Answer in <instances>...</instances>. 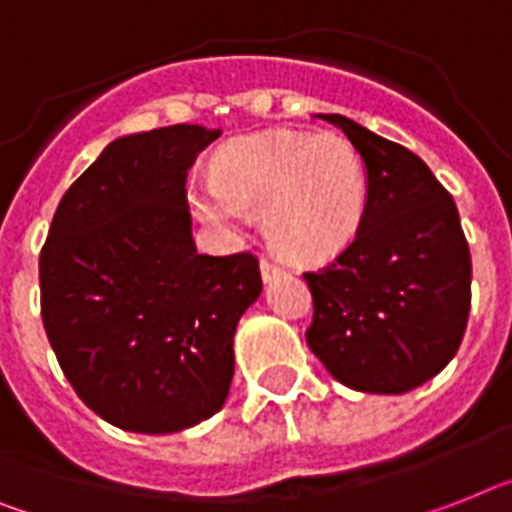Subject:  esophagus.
<instances>
[{
  "instance_id": "34e87169",
  "label": "esophagus",
  "mask_w": 512,
  "mask_h": 512,
  "mask_svg": "<svg viewBox=\"0 0 512 512\" xmlns=\"http://www.w3.org/2000/svg\"><path fill=\"white\" fill-rule=\"evenodd\" d=\"M285 272H287L285 266L274 259V256H261V277H264L266 282L274 280V277H280V274H285Z\"/></svg>"
}]
</instances>
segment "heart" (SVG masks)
Returning <instances> with one entry per match:
<instances>
[{
	"instance_id": "b5f03b06",
	"label": "heart",
	"mask_w": 512,
	"mask_h": 512,
	"mask_svg": "<svg viewBox=\"0 0 512 512\" xmlns=\"http://www.w3.org/2000/svg\"><path fill=\"white\" fill-rule=\"evenodd\" d=\"M366 167L340 133L272 130L230 143L214 159V180L188 185L198 219L246 225L264 214L266 232L287 259L322 264L356 240L366 217Z\"/></svg>"
}]
</instances>
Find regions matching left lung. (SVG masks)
<instances>
[{
  "instance_id": "8db88e82",
  "label": "left lung",
  "mask_w": 512,
  "mask_h": 512,
  "mask_svg": "<svg viewBox=\"0 0 512 512\" xmlns=\"http://www.w3.org/2000/svg\"><path fill=\"white\" fill-rule=\"evenodd\" d=\"M366 164L369 198L356 240L303 272L314 298L308 348L345 387L403 395L458 353L471 308V251L458 206L400 143L342 114H322Z\"/></svg>"
}]
</instances>
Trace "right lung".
I'll return each mask as SVG.
<instances>
[{"label": "right lung", "instance_id": "1", "mask_svg": "<svg viewBox=\"0 0 512 512\" xmlns=\"http://www.w3.org/2000/svg\"><path fill=\"white\" fill-rule=\"evenodd\" d=\"M219 135L170 125L109 143L41 248L54 356L78 398L128 432H180L222 408L235 327L261 293L251 251L206 256L190 238L185 180Z\"/></svg>", "mask_w": 512, "mask_h": 512}]
</instances>
